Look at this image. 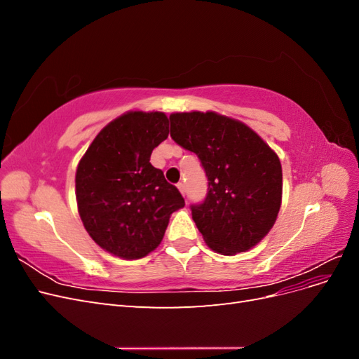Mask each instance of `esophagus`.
<instances>
[{"instance_id": "esophagus-1", "label": "esophagus", "mask_w": 359, "mask_h": 359, "mask_svg": "<svg viewBox=\"0 0 359 359\" xmlns=\"http://www.w3.org/2000/svg\"><path fill=\"white\" fill-rule=\"evenodd\" d=\"M177 187H178V190H180L182 196H186V186H184V182H178Z\"/></svg>"}]
</instances>
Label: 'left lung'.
<instances>
[{
	"instance_id": "obj_1",
	"label": "left lung",
	"mask_w": 359,
	"mask_h": 359,
	"mask_svg": "<svg viewBox=\"0 0 359 359\" xmlns=\"http://www.w3.org/2000/svg\"><path fill=\"white\" fill-rule=\"evenodd\" d=\"M170 136L196 154L208 194L191 217L215 253L232 256L257 245L274 226L283 193L278 156L255 130L217 112L169 115Z\"/></svg>"
}]
</instances>
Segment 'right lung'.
<instances>
[{"instance_id":"right-lung-1","label":"right lung","mask_w":359,"mask_h":359,"mask_svg":"<svg viewBox=\"0 0 359 359\" xmlns=\"http://www.w3.org/2000/svg\"><path fill=\"white\" fill-rule=\"evenodd\" d=\"M169 136L163 112L130 111L104 126L76 169V202L83 227L104 252L140 259L165 236L184 199L151 153Z\"/></svg>"}]
</instances>
